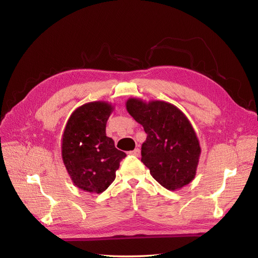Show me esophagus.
I'll return each mask as SVG.
<instances>
[{"instance_id":"1","label":"esophagus","mask_w":258,"mask_h":258,"mask_svg":"<svg viewBox=\"0 0 258 258\" xmlns=\"http://www.w3.org/2000/svg\"><path fill=\"white\" fill-rule=\"evenodd\" d=\"M132 155H135L136 157H140V155H141V151L139 150V148H136V150L134 152H131Z\"/></svg>"}]
</instances>
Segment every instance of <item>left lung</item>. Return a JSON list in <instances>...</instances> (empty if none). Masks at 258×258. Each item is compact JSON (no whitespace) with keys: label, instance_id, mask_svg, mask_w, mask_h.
<instances>
[{"label":"left lung","instance_id":"left-lung-1","mask_svg":"<svg viewBox=\"0 0 258 258\" xmlns=\"http://www.w3.org/2000/svg\"><path fill=\"white\" fill-rule=\"evenodd\" d=\"M128 113L142 124L147 138L141 161L168 190H178L196 176L201 148L189 119L166 101L129 98Z\"/></svg>","mask_w":258,"mask_h":258}]
</instances>
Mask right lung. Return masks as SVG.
Segmentation results:
<instances>
[{"instance_id":"add662e5","label":"right lung","mask_w":258,"mask_h":258,"mask_svg":"<svg viewBox=\"0 0 258 258\" xmlns=\"http://www.w3.org/2000/svg\"><path fill=\"white\" fill-rule=\"evenodd\" d=\"M114 111L107 101H92L73 111L61 139V156L73 184L90 194H101L116 177L126 154L106 137V122Z\"/></svg>"}]
</instances>
